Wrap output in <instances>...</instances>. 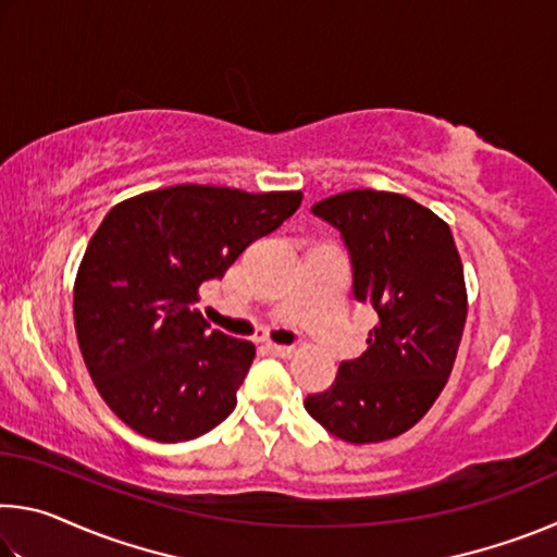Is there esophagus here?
I'll return each mask as SVG.
<instances>
[{
  "mask_svg": "<svg viewBox=\"0 0 557 557\" xmlns=\"http://www.w3.org/2000/svg\"><path fill=\"white\" fill-rule=\"evenodd\" d=\"M268 351L280 356V358H289V356H295L297 348L295 346H282V344H268Z\"/></svg>",
  "mask_w": 557,
  "mask_h": 557,
  "instance_id": "obj_1",
  "label": "esophagus"
}]
</instances>
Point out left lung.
<instances>
[{
	"instance_id": "left-lung-1",
	"label": "left lung",
	"mask_w": 557,
	"mask_h": 557,
	"mask_svg": "<svg viewBox=\"0 0 557 557\" xmlns=\"http://www.w3.org/2000/svg\"><path fill=\"white\" fill-rule=\"evenodd\" d=\"M342 231L354 297L379 312L369 348L338 366L336 381L305 400L307 412L351 445L385 442L425 418L455 366L467 287L449 225L408 196L373 188L312 206Z\"/></svg>"
}]
</instances>
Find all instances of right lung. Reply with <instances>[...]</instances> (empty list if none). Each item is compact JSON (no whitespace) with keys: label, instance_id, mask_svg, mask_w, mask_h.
Here are the masks:
<instances>
[{"label":"right lung","instance_id":"obj_1","mask_svg":"<svg viewBox=\"0 0 557 557\" xmlns=\"http://www.w3.org/2000/svg\"><path fill=\"white\" fill-rule=\"evenodd\" d=\"M299 203L301 191L178 184L102 219L75 275L73 317L90 379L127 428L186 442L233 412L256 346L211 329L199 289Z\"/></svg>","mask_w":557,"mask_h":557}]
</instances>
